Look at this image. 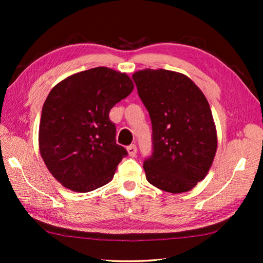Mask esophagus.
Listing matches in <instances>:
<instances>
[{
	"label": "esophagus",
	"mask_w": 263,
	"mask_h": 263,
	"mask_svg": "<svg viewBox=\"0 0 263 263\" xmlns=\"http://www.w3.org/2000/svg\"><path fill=\"white\" fill-rule=\"evenodd\" d=\"M126 149H127L128 155H130L131 157H136V155H137V146H136V144H131V146H128Z\"/></svg>",
	"instance_id": "34e87169"
}]
</instances>
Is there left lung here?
I'll use <instances>...</instances> for the list:
<instances>
[{
	"mask_svg": "<svg viewBox=\"0 0 263 263\" xmlns=\"http://www.w3.org/2000/svg\"><path fill=\"white\" fill-rule=\"evenodd\" d=\"M132 79L153 124V154L143 163L147 181L166 192L190 191L205 177L217 150L208 100L178 72L146 69Z\"/></svg>",
	"mask_w": 263,
	"mask_h": 263,
	"instance_id": "left-lung-1",
	"label": "left lung"
}]
</instances>
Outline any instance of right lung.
<instances>
[{
    "label": "right lung",
    "mask_w": 263,
    "mask_h": 263,
    "mask_svg": "<svg viewBox=\"0 0 263 263\" xmlns=\"http://www.w3.org/2000/svg\"><path fill=\"white\" fill-rule=\"evenodd\" d=\"M135 88L126 73L105 66L72 74L44 103L39 152L66 189L90 192L107 184L127 152L116 143L109 110Z\"/></svg>",
    "instance_id": "obj_1"
}]
</instances>
